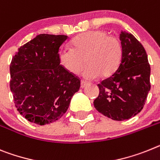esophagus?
<instances>
[{"label": "esophagus", "mask_w": 160, "mask_h": 160, "mask_svg": "<svg viewBox=\"0 0 160 160\" xmlns=\"http://www.w3.org/2000/svg\"><path fill=\"white\" fill-rule=\"evenodd\" d=\"M87 85H88V82H87L82 80V81H81V87H82V88H84V87H87Z\"/></svg>", "instance_id": "obj_1"}]
</instances>
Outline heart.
Here are the masks:
<instances>
[{"label": "heart", "mask_w": 160, "mask_h": 160, "mask_svg": "<svg viewBox=\"0 0 160 160\" xmlns=\"http://www.w3.org/2000/svg\"><path fill=\"white\" fill-rule=\"evenodd\" d=\"M73 47L64 46L58 52L62 66L72 74L88 66L83 72L87 78L111 76L118 68L122 57V45L117 37L104 31L95 30L78 35L72 41ZM85 60H84V59Z\"/></svg>", "instance_id": "heart-1"}]
</instances>
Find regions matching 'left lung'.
I'll use <instances>...</instances> for the list:
<instances>
[{"instance_id": "1", "label": "left lung", "mask_w": 160, "mask_h": 160, "mask_svg": "<svg viewBox=\"0 0 160 160\" xmlns=\"http://www.w3.org/2000/svg\"><path fill=\"white\" fill-rule=\"evenodd\" d=\"M122 57L117 70L98 84L94 100L99 112L114 121H124L142 111L151 89V67L142 43L132 34L121 31Z\"/></svg>"}]
</instances>
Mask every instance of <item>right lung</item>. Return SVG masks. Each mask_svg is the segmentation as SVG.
Returning <instances> with one entry per match:
<instances>
[{
    "instance_id": "obj_1",
    "label": "right lung",
    "mask_w": 160,
    "mask_h": 160,
    "mask_svg": "<svg viewBox=\"0 0 160 160\" xmlns=\"http://www.w3.org/2000/svg\"><path fill=\"white\" fill-rule=\"evenodd\" d=\"M67 35L40 34L18 48L12 58L10 91L18 112L30 122L50 124L66 112L80 79L58 59Z\"/></svg>"
}]
</instances>
